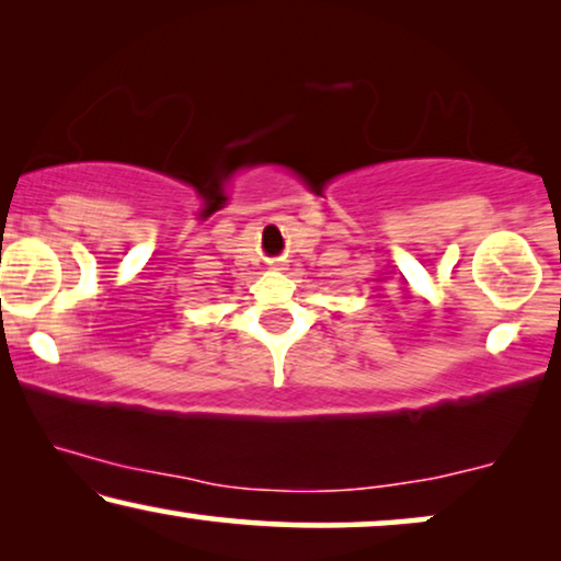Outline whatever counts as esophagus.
<instances>
[{"label": "esophagus", "mask_w": 561, "mask_h": 561, "mask_svg": "<svg viewBox=\"0 0 561 561\" xmlns=\"http://www.w3.org/2000/svg\"><path fill=\"white\" fill-rule=\"evenodd\" d=\"M273 267L275 271H283V263H273Z\"/></svg>", "instance_id": "obj_1"}]
</instances>
